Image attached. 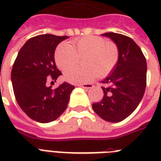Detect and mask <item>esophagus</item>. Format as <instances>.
I'll list each match as a JSON object with an SVG mask.
<instances>
[{
    "mask_svg": "<svg viewBox=\"0 0 161 161\" xmlns=\"http://www.w3.org/2000/svg\"><path fill=\"white\" fill-rule=\"evenodd\" d=\"M79 87L84 88V89H88V88H93V84L92 83H83V84H79Z\"/></svg>",
    "mask_w": 161,
    "mask_h": 161,
    "instance_id": "1",
    "label": "esophagus"
}]
</instances>
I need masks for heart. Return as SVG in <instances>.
Returning a JSON list of instances; mask_svg holds the SVG:
<instances>
[{
	"label": "heart",
	"instance_id": "heart-1",
	"mask_svg": "<svg viewBox=\"0 0 161 161\" xmlns=\"http://www.w3.org/2000/svg\"><path fill=\"white\" fill-rule=\"evenodd\" d=\"M83 68H71L83 57ZM119 59V50L114 42L104 37L87 36L72 42V44H59L55 51V61L61 70L65 71L66 80L72 83H88L97 77L103 78L116 67ZM70 68L69 69V68Z\"/></svg>",
	"mask_w": 161,
	"mask_h": 161
}]
</instances>
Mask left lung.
Returning a JSON list of instances; mask_svg holds the SVG:
<instances>
[{
  "mask_svg": "<svg viewBox=\"0 0 161 161\" xmlns=\"http://www.w3.org/2000/svg\"><path fill=\"white\" fill-rule=\"evenodd\" d=\"M119 50V59L112 73L101 83L103 98L93 103L94 112L108 122L117 123L130 116L142 99L146 88V59L141 49L130 37L106 32Z\"/></svg>",
  "mask_w": 161,
  "mask_h": 161,
  "instance_id": "left-lung-1",
  "label": "left lung"
}]
</instances>
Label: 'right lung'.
<instances>
[{"label": "right lung", "mask_w": 161, "mask_h": 161, "mask_svg": "<svg viewBox=\"0 0 161 161\" xmlns=\"http://www.w3.org/2000/svg\"><path fill=\"white\" fill-rule=\"evenodd\" d=\"M67 36L42 34L26 42L20 49L11 70V82L19 106L31 119L49 123L68 107L74 86L68 83L53 89L48 80L62 75L54 60L55 49Z\"/></svg>", "instance_id": "1"}]
</instances>
